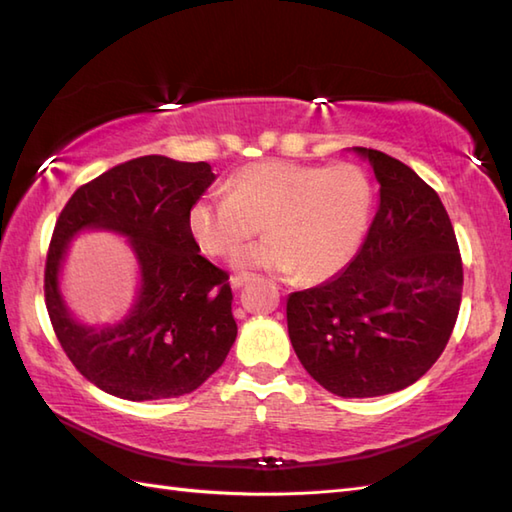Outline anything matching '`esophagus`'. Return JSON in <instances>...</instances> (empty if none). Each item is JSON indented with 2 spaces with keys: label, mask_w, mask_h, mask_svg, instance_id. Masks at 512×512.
<instances>
[{
  "label": "esophagus",
  "mask_w": 512,
  "mask_h": 512,
  "mask_svg": "<svg viewBox=\"0 0 512 512\" xmlns=\"http://www.w3.org/2000/svg\"><path fill=\"white\" fill-rule=\"evenodd\" d=\"M250 279H253V275H248V273H239V275H233V277H230V286H233V288L237 290V288H242L244 284H248Z\"/></svg>",
  "instance_id": "obj_1"
}]
</instances>
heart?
<instances>
[{"label":"heart","mask_w":512,"mask_h":512,"mask_svg":"<svg viewBox=\"0 0 512 512\" xmlns=\"http://www.w3.org/2000/svg\"><path fill=\"white\" fill-rule=\"evenodd\" d=\"M375 193L364 168L268 159L244 166L230 193H208L188 210V230L206 255L239 248L235 268L297 273L304 282H324L353 262L373 217Z\"/></svg>","instance_id":"1"}]
</instances>
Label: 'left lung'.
<instances>
[{"label":"left lung","mask_w":512,"mask_h":512,"mask_svg":"<svg viewBox=\"0 0 512 512\" xmlns=\"http://www.w3.org/2000/svg\"><path fill=\"white\" fill-rule=\"evenodd\" d=\"M379 184L362 248L342 273L288 295V337L308 375L339 397L415 384L453 333L464 270L442 199L413 168L359 148Z\"/></svg>","instance_id":"1"}]
</instances>
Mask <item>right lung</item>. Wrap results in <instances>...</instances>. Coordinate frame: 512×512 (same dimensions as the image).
Segmentation results:
<instances>
[{
	"label": "right lung",
	"mask_w": 512,
	"mask_h": 512,
	"mask_svg": "<svg viewBox=\"0 0 512 512\" xmlns=\"http://www.w3.org/2000/svg\"><path fill=\"white\" fill-rule=\"evenodd\" d=\"M215 173L206 162L146 155L75 190L50 239L44 293L55 335L88 382L128 402L193 393L224 364L237 337L233 290L222 268L199 255L188 210ZM88 229L127 239L138 293L117 323L86 325L61 293L69 242Z\"/></svg>",
	"instance_id": "1"
}]
</instances>
